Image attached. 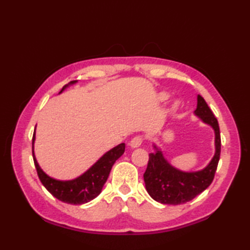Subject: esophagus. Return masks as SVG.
Listing matches in <instances>:
<instances>
[{"instance_id":"1","label":"esophagus","mask_w":250,"mask_h":250,"mask_svg":"<svg viewBox=\"0 0 250 250\" xmlns=\"http://www.w3.org/2000/svg\"><path fill=\"white\" fill-rule=\"evenodd\" d=\"M143 141H144V139H143V136H135V137H133V139L131 140V142H130V146L132 147V148H137V147H140L142 144H143Z\"/></svg>"}]
</instances>
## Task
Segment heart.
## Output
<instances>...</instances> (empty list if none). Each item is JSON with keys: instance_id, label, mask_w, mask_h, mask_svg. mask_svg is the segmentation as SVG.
<instances>
[{"instance_id": "heart-1", "label": "heart", "mask_w": 250, "mask_h": 250, "mask_svg": "<svg viewBox=\"0 0 250 250\" xmlns=\"http://www.w3.org/2000/svg\"><path fill=\"white\" fill-rule=\"evenodd\" d=\"M168 99V95L167 93H160L159 94V100L160 101H166Z\"/></svg>"}]
</instances>
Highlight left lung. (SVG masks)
Listing matches in <instances>:
<instances>
[{
  "label": "left lung",
  "mask_w": 250,
  "mask_h": 250,
  "mask_svg": "<svg viewBox=\"0 0 250 250\" xmlns=\"http://www.w3.org/2000/svg\"><path fill=\"white\" fill-rule=\"evenodd\" d=\"M195 116L215 131V155L201 171L184 172L174 167L164 158L161 149L153 144L155 152L149 153V161L144 174L147 192L162 204L178 205L194 199L208 187L215 176L221 149L219 125L205 100L198 95Z\"/></svg>",
  "instance_id": "1"
}]
</instances>
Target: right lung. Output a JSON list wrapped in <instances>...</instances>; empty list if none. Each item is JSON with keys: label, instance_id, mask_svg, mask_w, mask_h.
<instances>
[{"label": "right lung", "instance_id": "right-lung-1", "mask_svg": "<svg viewBox=\"0 0 250 250\" xmlns=\"http://www.w3.org/2000/svg\"><path fill=\"white\" fill-rule=\"evenodd\" d=\"M76 81L71 82L62 88L60 93L70 84L75 83ZM34 141H35V130L32 140V153H33V160L37 171L39 178L44 185V187L49 192L64 203L81 205L93 200L101 193L104 184L108 178L110 169L113 167L116 160L124 155L125 145L121 143L118 146L114 147L113 149L108 150L95 162L93 166L87 169L81 176L72 180H58L48 176L39 166L34 155Z\"/></svg>", "mask_w": 250, "mask_h": 250}]
</instances>
